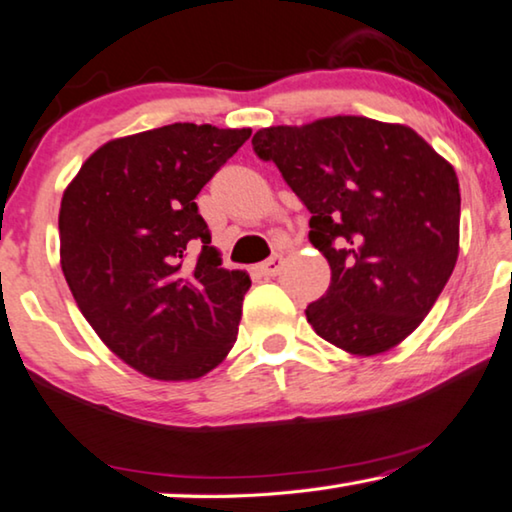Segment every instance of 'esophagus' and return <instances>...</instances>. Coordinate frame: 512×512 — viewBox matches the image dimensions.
Here are the masks:
<instances>
[{
    "instance_id": "34e87169",
    "label": "esophagus",
    "mask_w": 512,
    "mask_h": 512,
    "mask_svg": "<svg viewBox=\"0 0 512 512\" xmlns=\"http://www.w3.org/2000/svg\"><path fill=\"white\" fill-rule=\"evenodd\" d=\"M281 265H284V256L274 254L268 258V261H263L261 265H258V270H261V274H265V277H274V274H279Z\"/></svg>"
}]
</instances>
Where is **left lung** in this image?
Masks as SVG:
<instances>
[{"mask_svg": "<svg viewBox=\"0 0 512 512\" xmlns=\"http://www.w3.org/2000/svg\"><path fill=\"white\" fill-rule=\"evenodd\" d=\"M307 207L332 279L307 307L318 337L376 355L429 314L459 254V182L416 131L339 115L251 138Z\"/></svg>", "mask_w": 512, "mask_h": 512, "instance_id": "left-lung-1", "label": "left lung"}]
</instances>
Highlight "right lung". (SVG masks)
<instances>
[{
    "mask_svg": "<svg viewBox=\"0 0 512 512\" xmlns=\"http://www.w3.org/2000/svg\"><path fill=\"white\" fill-rule=\"evenodd\" d=\"M249 136L175 122L110 140L64 191L66 284L103 344L150 379H198L238 339L249 274L221 268L196 196Z\"/></svg>",
    "mask_w": 512,
    "mask_h": 512,
    "instance_id": "obj_1",
    "label": "right lung"
}]
</instances>
